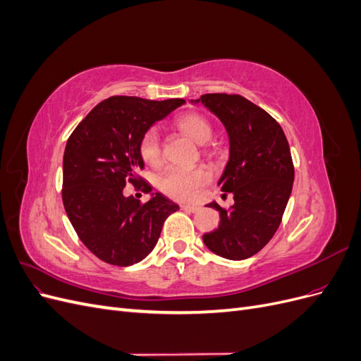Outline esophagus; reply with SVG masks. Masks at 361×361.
I'll return each mask as SVG.
<instances>
[{
	"label": "esophagus",
	"instance_id": "obj_1",
	"mask_svg": "<svg viewBox=\"0 0 361 361\" xmlns=\"http://www.w3.org/2000/svg\"><path fill=\"white\" fill-rule=\"evenodd\" d=\"M180 209L182 211H187V212H197L200 207L199 206H194V204H182Z\"/></svg>",
	"mask_w": 361,
	"mask_h": 361
}]
</instances>
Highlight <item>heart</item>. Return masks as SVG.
Instances as JSON below:
<instances>
[{"mask_svg":"<svg viewBox=\"0 0 361 361\" xmlns=\"http://www.w3.org/2000/svg\"><path fill=\"white\" fill-rule=\"evenodd\" d=\"M178 128L183 134L192 138L195 143L204 145L212 137V126L207 120L195 113L185 114L178 118ZM140 155L147 166L157 167L162 161L159 134L155 128L147 129L140 141ZM209 179V171L204 167L179 169L171 167L161 174L158 180L159 190L174 200H191L199 188Z\"/></svg>","mask_w":361,"mask_h":361,"instance_id":"b5f03b06","label":"heart"}]
</instances>
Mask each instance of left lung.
<instances>
[{"label": "left lung", "mask_w": 361, "mask_h": 361, "mask_svg": "<svg viewBox=\"0 0 361 361\" xmlns=\"http://www.w3.org/2000/svg\"><path fill=\"white\" fill-rule=\"evenodd\" d=\"M195 102L227 130L231 155L218 185L235 200L227 211L215 202L207 204L221 221L203 235V243L221 257L248 259L271 241L285 214L295 176L289 143L276 118L241 94L207 93Z\"/></svg>", "instance_id": "8db88e82"}]
</instances>
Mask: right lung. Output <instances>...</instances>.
<instances>
[{
    "label": "right lung",
    "mask_w": 361,
    "mask_h": 361,
    "mask_svg": "<svg viewBox=\"0 0 361 361\" xmlns=\"http://www.w3.org/2000/svg\"><path fill=\"white\" fill-rule=\"evenodd\" d=\"M182 104L183 99L111 96L97 104L68 140L64 209L82 244L106 264L129 267L143 260L155 248L164 221L179 209L159 192L141 203L133 195L125 197L123 188L133 183L152 191L138 176L145 169L141 137Z\"/></svg>",
    "instance_id": "right-lung-1"
}]
</instances>
